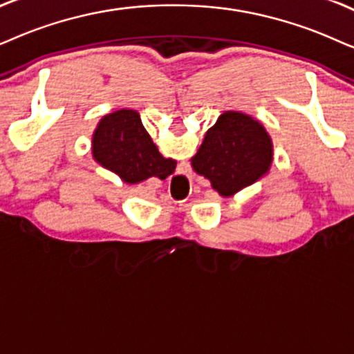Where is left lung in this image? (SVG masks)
Returning <instances> with one entry per match:
<instances>
[{"mask_svg": "<svg viewBox=\"0 0 354 354\" xmlns=\"http://www.w3.org/2000/svg\"><path fill=\"white\" fill-rule=\"evenodd\" d=\"M272 144L263 125L247 114H222L192 156V168L212 183L218 194L234 196L270 169Z\"/></svg>", "mask_w": 354, "mask_h": 354, "instance_id": "left-lung-1", "label": "left lung"}]
</instances>
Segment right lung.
I'll return each mask as SVG.
<instances>
[{"label": "right lung", "instance_id": "add662e5", "mask_svg": "<svg viewBox=\"0 0 354 354\" xmlns=\"http://www.w3.org/2000/svg\"><path fill=\"white\" fill-rule=\"evenodd\" d=\"M93 153L125 183H138L150 176L165 180L174 171V163L160 155L138 114L131 109L102 118L93 137Z\"/></svg>", "mask_w": 354, "mask_h": 354}]
</instances>
